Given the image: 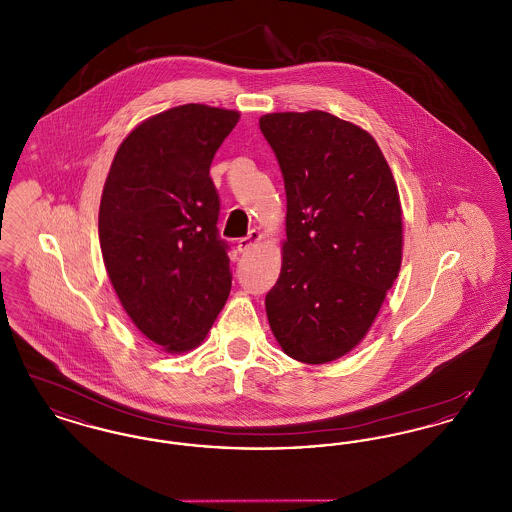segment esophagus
<instances>
[{"instance_id": "esophagus-1", "label": "esophagus", "mask_w": 512, "mask_h": 512, "mask_svg": "<svg viewBox=\"0 0 512 512\" xmlns=\"http://www.w3.org/2000/svg\"><path fill=\"white\" fill-rule=\"evenodd\" d=\"M261 240H263V234H261L259 230H251L245 238L238 240V251H240V253H247V251H251L255 245L261 244Z\"/></svg>"}]
</instances>
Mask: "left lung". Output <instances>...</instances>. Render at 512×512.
<instances>
[{"label": "left lung", "mask_w": 512, "mask_h": 512, "mask_svg": "<svg viewBox=\"0 0 512 512\" xmlns=\"http://www.w3.org/2000/svg\"><path fill=\"white\" fill-rule=\"evenodd\" d=\"M261 132L286 186V240L268 324L295 361L353 351L403 259V211L390 165L365 128L324 111L268 113Z\"/></svg>", "instance_id": "8db88e82"}]
</instances>
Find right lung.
Instances as JSON below:
<instances>
[{
  "instance_id": "obj_1",
  "label": "right lung",
  "mask_w": 512,
  "mask_h": 512,
  "mask_svg": "<svg viewBox=\"0 0 512 512\" xmlns=\"http://www.w3.org/2000/svg\"><path fill=\"white\" fill-rule=\"evenodd\" d=\"M238 121L203 103L153 115L122 140L103 186L109 280L134 326L167 353L201 345L232 288L209 167Z\"/></svg>"
}]
</instances>
